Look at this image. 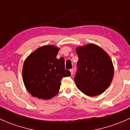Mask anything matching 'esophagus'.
Listing matches in <instances>:
<instances>
[{"label": "esophagus", "instance_id": "34e87169", "mask_svg": "<svg viewBox=\"0 0 130 130\" xmlns=\"http://www.w3.org/2000/svg\"><path fill=\"white\" fill-rule=\"evenodd\" d=\"M70 73H71V75H73V73H74V70H73V69H70Z\"/></svg>", "mask_w": 130, "mask_h": 130}]
</instances>
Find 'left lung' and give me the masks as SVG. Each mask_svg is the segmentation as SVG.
Here are the masks:
<instances>
[{
  "label": "left lung",
  "instance_id": "8db88e82",
  "mask_svg": "<svg viewBox=\"0 0 130 130\" xmlns=\"http://www.w3.org/2000/svg\"><path fill=\"white\" fill-rule=\"evenodd\" d=\"M78 70L74 80L82 92L93 97L101 94L112 82L114 67L109 55L100 46L90 43L76 48Z\"/></svg>",
  "mask_w": 130,
  "mask_h": 130
}]
</instances>
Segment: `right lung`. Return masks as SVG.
Masks as SVG:
<instances>
[{"mask_svg":"<svg viewBox=\"0 0 130 130\" xmlns=\"http://www.w3.org/2000/svg\"><path fill=\"white\" fill-rule=\"evenodd\" d=\"M60 48L54 45L41 46L25 60L23 80L27 91L38 99H52L58 92L63 77L70 72L65 69V60L57 58Z\"/></svg>","mask_w":130,"mask_h":130,"instance_id":"right-lung-1","label":"right lung"}]
</instances>
